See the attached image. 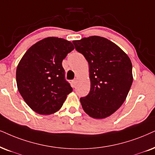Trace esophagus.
I'll use <instances>...</instances> for the list:
<instances>
[{
    "label": "esophagus",
    "mask_w": 155,
    "mask_h": 155,
    "mask_svg": "<svg viewBox=\"0 0 155 155\" xmlns=\"http://www.w3.org/2000/svg\"><path fill=\"white\" fill-rule=\"evenodd\" d=\"M76 84H77V80L76 79H74L72 81V84H73V87H75L76 86Z\"/></svg>",
    "instance_id": "obj_1"
}]
</instances>
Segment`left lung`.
Instances as JSON below:
<instances>
[{
	"label": "left lung",
	"instance_id": "8db88e82",
	"mask_svg": "<svg viewBox=\"0 0 155 155\" xmlns=\"http://www.w3.org/2000/svg\"><path fill=\"white\" fill-rule=\"evenodd\" d=\"M77 51L89 65L91 89L80 99L89 116L104 119L114 113L126 99L133 81L130 58L119 47L104 37L93 36L73 41Z\"/></svg>",
	"mask_w": 155,
	"mask_h": 155
}]
</instances>
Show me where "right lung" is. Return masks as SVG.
I'll return each instance as SVG.
<instances>
[{
	"mask_svg": "<svg viewBox=\"0 0 155 155\" xmlns=\"http://www.w3.org/2000/svg\"><path fill=\"white\" fill-rule=\"evenodd\" d=\"M74 48L67 40L48 37L30 47L18 64V89L35 112L43 115L56 112L72 91L65 79L62 61Z\"/></svg>",
	"mask_w": 155,
	"mask_h": 155,
	"instance_id": "right-lung-1",
	"label": "right lung"
}]
</instances>
